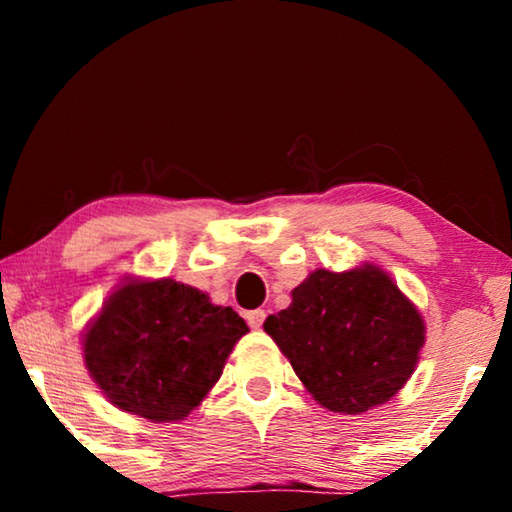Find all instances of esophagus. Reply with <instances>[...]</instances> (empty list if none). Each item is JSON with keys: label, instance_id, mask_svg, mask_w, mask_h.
Instances as JSON below:
<instances>
[{"label": "esophagus", "instance_id": "34e87169", "mask_svg": "<svg viewBox=\"0 0 512 512\" xmlns=\"http://www.w3.org/2000/svg\"><path fill=\"white\" fill-rule=\"evenodd\" d=\"M246 320H248V325L253 327V329H259L264 325V320H266V311L264 309H253V311H248L246 314Z\"/></svg>", "mask_w": 512, "mask_h": 512}]
</instances>
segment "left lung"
Here are the masks:
<instances>
[{"label": "left lung", "instance_id": "obj_1", "mask_svg": "<svg viewBox=\"0 0 512 512\" xmlns=\"http://www.w3.org/2000/svg\"><path fill=\"white\" fill-rule=\"evenodd\" d=\"M291 296V307L268 316L264 329L318 404L357 415L409 381L424 323L384 271L320 268Z\"/></svg>", "mask_w": 512, "mask_h": 512}]
</instances>
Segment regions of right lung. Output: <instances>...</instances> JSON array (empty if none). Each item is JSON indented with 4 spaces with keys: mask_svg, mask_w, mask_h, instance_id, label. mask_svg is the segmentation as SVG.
Instances as JSON below:
<instances>
[{
    "mask_svg": "<svg viewBox=\"0 0 512 512\" xmlns=\"http://www.w3.org/2000/svg\"><path fill=\"white\" fill-rule=\"evenodd\" d=\"M248 332L232 307L173 280L128 282L112 293L83 341L90 375L121 411L183 420L219 381Z\"/></svg>",
    "mask_w": 512,
    "mask_h": 512,
    "instance_id": "1",
    "label": "right lung"
}]
</instances>
